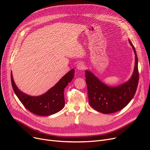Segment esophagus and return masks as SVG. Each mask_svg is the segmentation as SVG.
<instances>
[{"label": "esophagus", "mask_w": 150, "mask_h": 150, "mask_svg": "<svg viewBox=\"0 0 150 150\" xmlns=\"http://www.w3.org/2000/svg\"><path fill=\"white\" fill-rule=\"evenodd\" d=\"M85 68V65L82 62H80L76 65V69L79 70H83Z\"/></svg>", "instance_id": "esophagus-1"}]
</instances>
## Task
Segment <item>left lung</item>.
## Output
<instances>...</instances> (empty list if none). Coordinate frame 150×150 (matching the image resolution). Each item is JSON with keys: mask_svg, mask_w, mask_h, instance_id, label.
Returning a JSON list of instances; mask_svg holds the SVG:
<instances>
[{"mask_svg": "<svg viewBox=\"0 0 150 150\" xmlns=\"http://www.w3.org/2000/svg\"><path fill=\"white\" fill-rule=\"evenodd\" d=\"M135 54V66L131 78L118 86H112L102 82L92 71L85 70L86 82L90 105L104 114L112 113L125 108L134 97L139 83L138 58L135 49L129 39Z\"/></svg>", "mask_w": 150, "mask_h": 150, "instance_id": "8db88e82", "label": "left lung"}]
</instances>
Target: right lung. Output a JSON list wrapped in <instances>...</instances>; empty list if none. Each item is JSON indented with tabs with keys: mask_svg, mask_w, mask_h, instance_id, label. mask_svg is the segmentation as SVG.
Returning <instances> with one entry per match:
<instances>
[{
	"mask_svg": "<svg viewBox=\"0 0 150 150\" xmlns=\"http://www.w3.org/2000/svg\"><path fill=\"white\" fill-rule=\"evenodd\" d=\"M75 69L70 70L54 86L38 96H31L20 91L15 83L11 71L13 89L23 105L31 113L39 116H49L59 112L65 105L64 91L74 79Z\"/></svg>",
	"mask_w": 150,
	"mask_h": 150,
	"instance_id": "obj_1",
	"label": "right lung"
}]
</instances>
